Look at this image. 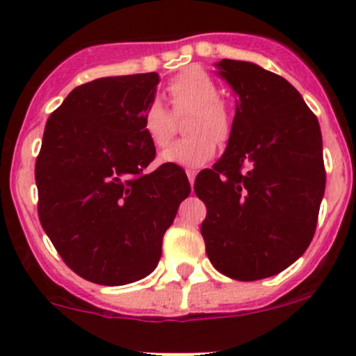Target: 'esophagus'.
Instances as JSON below:
<instances>
[{"label":"esophagus","instance_id":"esophagus-1","mask_svg":"<svg viewBox=\"0 0 356 356\" xmlns=\"http://www.w3.org/2000/svg\"><path fill=\"white\" fill-rule=\"evenodd\" d=\"M186 174H188V179H189V182H191V186L195 184V179H196V170H191V168H188V170H186Z\"/></svg>","mask_w":356,"mask_h":356}]
</instances>
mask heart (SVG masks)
I'll list each match as a JSON object with an SVG mask.
<instances>
[{"mask_svg":"<svg viewBox=\"0 0 356 356\" xmlns=\"http://www.w3.org/2000/svg\"><path fill=\"white\" fill-rule=\"evenodd\" d=\"M167 96L172 113L160 102H153L143 113V131L156 148H163L175 132V117L193 111L186 125L191 136L172 143L160 160L201 167L213 158L217 141L225 143L232 132V115L222 102L220 86L207 70L191 67L168 82Z\"/></svg>","mask_w":356,"mask_h":356,"instance_id":"obj_1","label":"heart"}]
</instances>
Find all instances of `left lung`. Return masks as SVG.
<instances>
[{
	"label": "left lung",
	"mask_w": 356,
	"mask_h": 356,
	"mask_svg": "<svg viewBox=\"0 0 356 356\" xmlns=\"http://www.w3.org/2000/svg\"><path fill=\"white\" fill-rule=\"evenodd\" d=\"M217 68L238 99L225 153L195 181L207 204L201 236L218 272L258 281L288 268L314 238L325 189L321 125L281 75L239 60Z\"/></svg>",
	"instance_id": "left-lung-1"
}]
</instances>
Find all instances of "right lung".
Wrapping results in <instances>:
<instances>
[{
  "instance_id": "add662e5",
  "label": "right lung",
  "mask_w": 356,
  "mask_h": 356,
  "mask_svg": "<svg viewBox=\"0 0 356 356\" xmlns=\"http://www.w3.org/2000/svg\"><path fill=\"white\" fill-rule=\"evenodd\" d=\"M158 74L77 86L51 115L35 160L38 215L63 261L86 281L122 286L146 277L163 234L191 193L175 165L145 172L155 145L143 131Z\"/></svg>"
}]
</instances>
